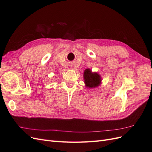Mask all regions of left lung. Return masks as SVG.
I'll return each mask as SVG.
<instances>
[{
	"label": "left lung",
	"instance_id": "1",
	"mask_svg": "<svg viewBox=\"0 0 152 152\" xmlns=\"http://www.w3.org/2000/svg\"><path fill=\"white\" fill-rule=\"evenodd\" d=\"M84 82L86 86L91 88L98 86L101 82V77L97 73H92L89 69H86L84 73Z\"/></svg>",
	"mask_w": 152,
	"mask_h": 152
}]
</instances>
